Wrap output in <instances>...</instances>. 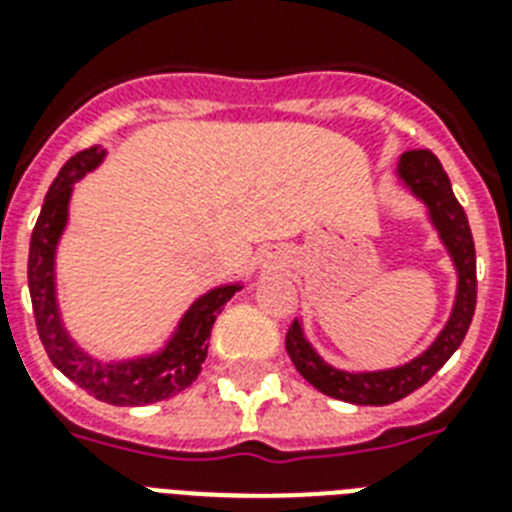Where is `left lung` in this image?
<instances>
[{
  "label": "left lung",
  "instance_id": "obj_1",
  "mask_svg": "<svg viewBox=\"0 0 512 512\" xmlns=\"http://www.w3.org/2000/svg\"><path fill=\"white\" fill-rule=\"evenodd\" d=\"M396 175L428 207L430 223L457 268V297H454L452 316L446 321V327L425 353L393 369H380V372H342L329 366L313 350L311 342L305 340L303 324L297 319L292 321L287 332V353L297 366V372L316 390L348 404L385 406L422 388L452 358L454 350L460 348L476 313V247H473L468 215L454 196L449 175L430 151H406L398 159Z\"/></svg>",
  "mask_w": 512,
  "mask_h": 512
}]
</instances>
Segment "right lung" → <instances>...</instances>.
Here are the masks:
<instances>
[{
	"label": "right lung",
	"instance_id": "1",
	"mask_svg": "<svg viewBox=\"0 0 512 512\" xmlns=\"http://www.w3.org/2000/svg\"><path fill=\"white\" fill-rule=\"evenodd\" d=\"M103 159L106 151L100 146L84 148L71 156L44 196L42 212L28 247V292L34 305L36 329L52 364L90 396L114 406L156 404L185 390L199 377L201 364L207 358L212 324L225 303L239 292L241 284H225L201 295L185 311L175 335L159 353L127 358V361H98L90 353H84L68 337L60 319L58 295H55V252L60 236L66 231L68 201L74 193V183L95 170Z\"/></svg>",
	"mask_w": 512,
	"mask_h": 512
}]
</instances>
